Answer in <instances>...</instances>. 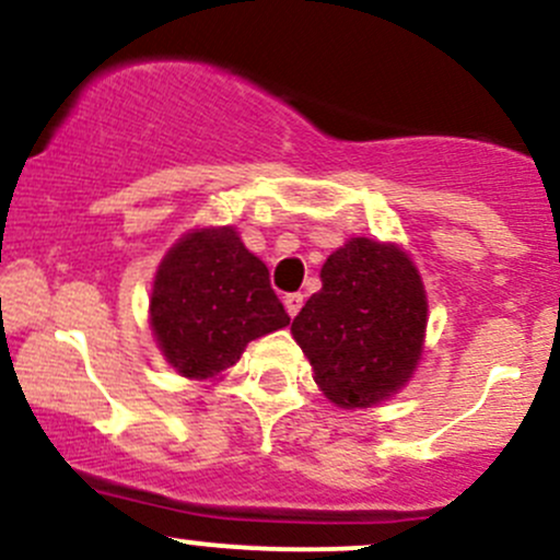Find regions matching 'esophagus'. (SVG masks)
Wrapping results in <instances>:
<instances>
[{"label":"esophagus","instance_id":"1","mask_svg":"<svg viewBox=\"0 0 560 560\" xmlns=\"http://www.w3.org/2000/svg\"><path fill=\"white\" fill-rule=\"evenodd\" d=\"M284 308H287V313H290L292 318L298 316L300 308H303V294H300V292L287 294V298H284Z\"/></svg>","mask_w":560,"mask_h":560}]
</instances>
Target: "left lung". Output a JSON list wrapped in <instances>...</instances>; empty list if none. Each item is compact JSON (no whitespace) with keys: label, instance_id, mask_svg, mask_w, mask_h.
<instances>
[{"label":"left lung","instance_id":"8db88e82","mask_svg":"<svg viewBox=\"0 0 560 560\" xmlns=\"http://www.w3.org/2000/svg\"><path fill=\"white\" fill-rule=\"evenodd\" d=\"M428 300L417 268L393 244L350 238L322 268V290L294 316L292 335L337 407H372L415 372Z\"/></svg>","mask_w":560,"mask_h":560}]
</instances>
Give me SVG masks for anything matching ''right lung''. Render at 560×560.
Listing matches in <instances>:
<instances>
[{
    "mask_svg": "<svg viewBox=\"0 0 560 560\" xmlns=\"http://www.w3.org/2000/svg\"><path fill=\"white\" fill-rule=\"evenodd\" d=\"M290 324L266 262L233 229L188 233L167 252L151 292L159 348L183 377L229 370L247 342Z\"/></svg>",
    "mask_w": 560,
    "mask_h": 560,
    "instance_id": "add662e5",
    "label": "right lung"
}]
</instances>
